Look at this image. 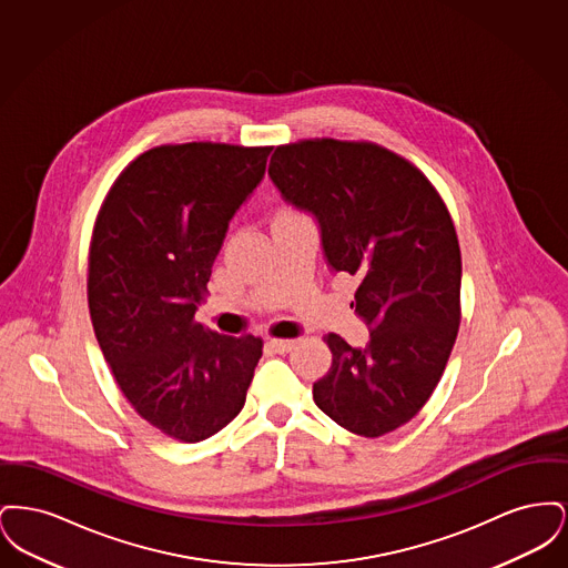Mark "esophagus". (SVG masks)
<instances>
[{
  "instance_id": "esophagus-1",
  "label": "esophagus",
  "mask_w": 568,
  "mask_h": 568,
  "mask_svg": "<svg viewBox=\"0 0 568 568\" xmlns=\"http://www.w3.org/2000/svg\"><path fill=\"white\" fill-rule=\"evenodd\" d=\"M268 347H271L274 353H287L296 347V341H290V338H271V341H268Z\"/></svg>"
}]
</instances>
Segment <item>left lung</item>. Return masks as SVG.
Returning a JSON list of instances; mask_svg holds the SVG:
<instances>
[{"instance_id": "left-lung-1", "label": "left lung", "mask_w": 568, "mask_h": 568, "mask_svg": "<svg viewBox=\"0 0 568 568\" xmlns=\"http://www.w3.org/2000/svg\"><path fill=\"white\" fill-rule=\"evenodd\" d=\"M272 183L317 216L327 264L359 281L352 302L371 343L324 336L332 366L315 405L366 438L410 422L445 373L458 336L462 255L452 215L426 174L366 140L276 146Z\"/></svg>"}]
</instances>
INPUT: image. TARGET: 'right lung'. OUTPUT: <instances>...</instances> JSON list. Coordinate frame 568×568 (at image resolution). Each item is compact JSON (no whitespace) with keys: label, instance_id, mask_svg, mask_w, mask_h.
<instances>
[{"label":"right lung","instance_id":"obj_1","mask_svg":"<svg viewBox=\"0 0 568 568\" xmlns=\"http://www.w3.org/2000/svg\"><path fill=\"white\" fill-rule=\"evenodd\" d=\"M272 146L162 144L112 183L89 244L87 300L110 373L135 413L200 443L241 410L262 357L253 334L195 322L227 223L266 172Z\"/></svg>","mask_w":568,"mask_h":568}]
</instances>
